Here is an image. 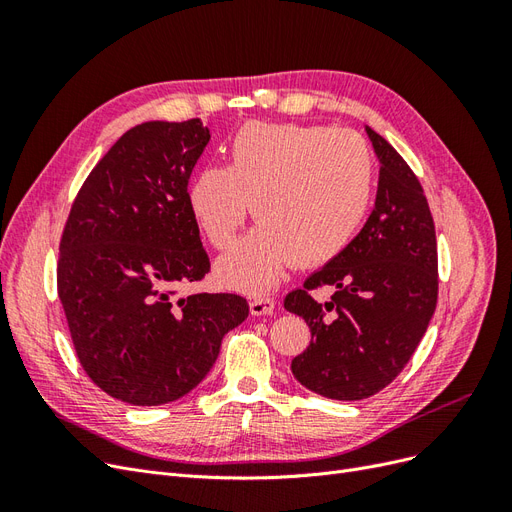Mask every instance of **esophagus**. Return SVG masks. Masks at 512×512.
Returning <instances> with one entry per match:
<instances>
[{
  "label": "esophagus",
  "mask_w": 512,
  "mask_h": 512,
  "mask_svg": "<svg viewBox=\"0 0 512 512\" xmlns=\"http://www.w3.org/2000/svg\"><path fill=\"white\" fill-rule=\"evenodd\" d=\"M275 301L271 297H254L250 299V312L252 316H269L273 314Z\"/></svg>",
  "instance_id": "1"
}]
</instances>
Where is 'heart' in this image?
I'll list each match as a JSON object with an SVG mask.
<instances>
[{"instance_id":"b5f03b06","label":"heart","mask_w":512,"mask_h":512,"mask_svg":"<svg viewBox=\"0 0 512 512\" xmlns=\"http://www.w3.org/2000/svg\"><path fill=\"white\" fill-rule=\"evenodd\" d=\"M374 162L359 134L301 123L250 121L232 136L226 166L192 179L188 203L215 250H228L245 222L258 226L224 256L230 288L267 292L290 260L318 267L342 254L363 226Z\"/></svg>"}]
</instances>
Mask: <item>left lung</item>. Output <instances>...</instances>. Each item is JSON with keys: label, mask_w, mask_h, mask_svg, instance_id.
<instances>
[{"label": "left lung", "mask_w": 512, "mask_h": 512, "mask_svg": "<svg viewBox=\"0 0 512 512\" xmlns=\"http://www.w3.org/2000/svg\"><path fill=\"white\" fill-rule=\"evenodd\" d=\"M380 160L376 207L346 250L286 294L312 342L292 359L305 389L339 401L376 395L406 367L438 303V243L423 185L367 128ZM336 288L327 304L311 290Z\"/></svg>", "instance_id": "left-lung-1"}]
</instances>
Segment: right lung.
Here are the masks:
<instances>
[{"label":"right lung","instance_id":"1","mask_svg":"<svg viewBox=\"0 0 512 512\" xmlns=\"http://www.w3.org/2000/svg\"><path fill=\"white\" fill-rule=\"evenodd\" d=\"M209 138L198 119L134 126L91 170L61 232L57 294L76 356L132 406L188 395L250 314L232 292L177 299L211 269L188 203Z\"/></svg>","mask_w":512,"mask_h":512}]
</instances>
